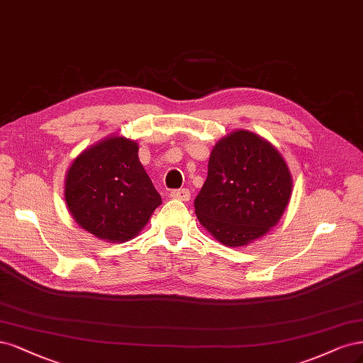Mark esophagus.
Segmentation results:
<instances>
[{"label":"esophagus","instance_id":"34e87169","mask_svg":"<svg viewBox=\"0 0 363 363\" xmlns=\"http://www.w3.org/2000/svg\"><path fill=\"white\" fill-rule=\"evenodd\" d=\"M170 197H173V199H178V201H184V202H186V201H190L191 193H190V190H186V189L172 190V191H170Z\"/></svg>","mask_w":363,"mask_h":363}]
</instances>
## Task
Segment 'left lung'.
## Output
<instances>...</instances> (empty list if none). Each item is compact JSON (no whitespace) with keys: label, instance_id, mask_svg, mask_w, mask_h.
Wrapping results in <instances>:
<instances>
[{"label":"left lung","instance_id":"1","mask_svg":"<svg viewBox=\"0 0 363 363\" xmlns=\"http://www.w3.org/2000/svg\"><path fill=\"white\" fill-rule=\"evenodd\" d=\"M291 190V173L279 150L238 130L213 147L206 181L194 199L196 216L217 241L241 247L276 226Z\"/></svg>","mask_w":363,"mask_h":363}]
</instances>
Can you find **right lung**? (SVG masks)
Returning <instances> with one entry per match:
<instances>
[{
  "label": "right lung",
  "instance_id": "right-lung-1",
  "mask_svg": "<svg viewBox=\"0 0 363 363\" xmlns=\"http://www.w3.org/2000/svg\"><path fill=\"white\" fill-rule=\"evenodd\" d=\"M65 199L77 223L108 242L134 238L161 205L138 160V145L119 135L101 140L74 160Z\"/></svg>",
  "mask_w": 363,
  "mask_h": 363
}]
</instances>
